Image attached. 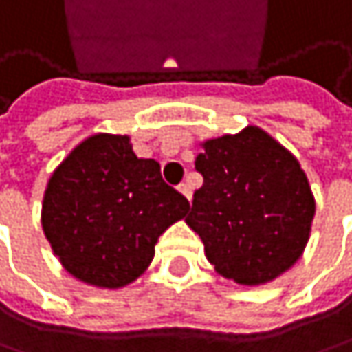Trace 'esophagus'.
Segmentation results:
<instances>
[{
    "label": "esophagus",
    "mask_w": 352,
    "mask_h": 352,
    "mask_svg": "<svg viewBox=\"0 0 352 352\" xmlns=\"http://www.w3.org/2000/svg\"><path fill=\"white\" fill-rule=\"evenodd\" d=\"M179 192H182L188 200H192V186H190V184H182V186H179Z\"/></svg>",
    "instance_id": "1"
}]
</instances>
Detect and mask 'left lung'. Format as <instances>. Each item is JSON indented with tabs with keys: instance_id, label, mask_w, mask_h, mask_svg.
Segmentation results:
<instances>
[{
	"instance_id": "1",
	"label": "left lung",
	"mask_w": 352,
	"mask_h": 352,
	"mask_svg": "<svg viewBox=\"0 0 352 352\" xmlns=\"http://www.w3.org/2000/svg\"><path fill=\"white\" fill-rule=\"evenodd\" d=\"M204 186L186 219L208 262L237 285H264L303 254L316 200L299 160L256 125L202 144Z\"/></svg>"
}]
</instances>
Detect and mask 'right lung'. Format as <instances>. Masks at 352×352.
I'll return each mask as SVG.
<instances>
[{"instance_id": "add662e5", "label": "right lung", "mask_w": 352, "mask_h": 352, "mask_svg": "<svg viewBox=\"0 0 352 352\" xmlns=\"http://www.w3.org/2000/svg\"><path fill=\"white\" fill-rule=\"evenodd\" d=\"M190 202L138 158L129 135L94 133L53 170L41 223L53 254L78 280L121 289L150 266L158 237Z\"/></svg>"}]
</instances>
